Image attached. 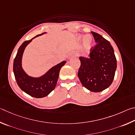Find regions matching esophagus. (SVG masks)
Listing matches in <instances>:
<instances>
[{"label": "esophagus", "instance_id": "esophagus-1", "mask_svg": "<svg viewBox=\"0 0 135 135\" xmlns=\"http://www.w3.org/2000/svg\"><path fill=\"white\" fill-rule=\"evenodd\" d=\"M71 55L73 56H78V54L77 53H76V52H72Z\"/></svg>", "mask_w": 135, "mask_h": 135}]
</instances>
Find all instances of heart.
Returning a JSON list of instances; mask_svg holds the SVG:
<instances>
[{
  "mask_svg": "<svg viewBox=\"0 0 135 135\" xmlns=\"http://www.w3.org/2000/svg\"><path fill=\"white\" fill-rule=\"evenodd\" d=\"M79 38L81 39H84V45L86 48L89 49V47L91 46L92 43H93V38L90 36V35H80Z\"/></svg>",
  "mask_w": 135,
  "mask_h": 135,
  "instance_id": "heart-1",
  "label": "heart"
}]
</instances>
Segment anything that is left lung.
Returning <instances> with one entry per match:
<instances>
[{"label":"left lung","instance_id":"8db88e82","mask_svg":"<svg viewBox=\"0 0 135 135\" xmlns=\"http://www.w3.org/2000/svg\"><path fill=\"white\" fill-rule=\"evenodd\" d=\"M91 33L96 44L91 49L89 57H79L81 66L78 75L85 88L98 93L112 84L117 60L110 42L98 33Z\"/></svg>","mask_w":135,"mask_h":135}]
</instances>
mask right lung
Returning <instances> with one entry per match:
<instances>
[{
    "mask_svg": "<svg viewBox=\"0 0 135 135\" xmlns=\"http://www.w3.org/2000/svg\"><path fill=\"white\" fill-rule=\"evenodd\" d=\"M23 42L19 48L15 58L14 59L13 70L15 79L19 87L22 90L32 97L40 98L46 97L55 88L57 82L59 72L66 61H63L53 66L48 72L40 78L31 77L26 74L22 68V57L23 51L27 45L35 37Z\"/></svg>",
    "mask_w": 135,
    "mask_h": 135,
    "instance_id": "add662e5",
    "label": "right lung"
}]
</instances>
